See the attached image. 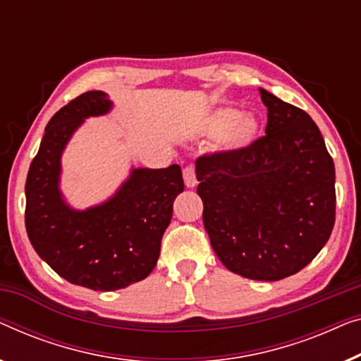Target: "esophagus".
Masks as SVG:
<instances>
[{"mask_svg": "<svg viewBox=\"0 0 361 361\" xmlns=\"http://www.w3.org/2000/svg\"><path fill=\"white\" fill-rule=\"evenodd\" d=\"M184 180H185V185L187 187H195L198 182H197V176H195V169H193V166H185L184 168Z\"/></svg>", "mask_w": 361, "mask_h": 361, "instance_id": "obj_1", "label": "esophagus"}]
</instances>
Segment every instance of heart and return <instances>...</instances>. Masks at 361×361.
I'll return each instance as SVG.
<instances>
[{
    "mask_svg": "<svg viewBox=\"0 0 361 361\" xmlns=\"http://www.w3.org/2000/svg\"><path fill=\"white\" fill-rule=\"evenodd\" d=\"M257 132V120L233 107H224L213 112L207 122V133L212 137H221V145L226 149L245 148L254 142Z\"/></svg>",
    "mask_w": 361,
    "mask_h": 361,
    "instance_id": "1",
    "label": "heart"
}]
</instances>
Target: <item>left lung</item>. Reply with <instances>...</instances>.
I'll list each match as a JSON object with an SVG mask.
<instances>
[{
  "instance_id": "8db88e82",
  "label": "left lung",
  "mask_w": 361,
  "mask_h": 361,
  "mask_svg": "<svg viewBox=\"0 0 361 361\" xmlns=\"http://www.w3.org/2000/svg\"><path fill=\"white\" fill-rule=\"evenodd\" d=\"M265 135L195 161L203 224L224 267L250 280L295 275L319 254L336 223V168L300 107L259 90Z\"/></svg>"
}]
</instances>
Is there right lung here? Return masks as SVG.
<instances>
[{
	"instance_id": "obj_1",
	"label": "right lung",
	"mask_w": 361,
	"mask_h": 361,
	"mask_svg": "<svg viewBox=\"0 0 361 361\" xmlns=\"http://www.w3.org/2000/svg\"><path fill=\"white\" fill-rule=\"evenodd\" d=\"M111 109L102 91L81 94L45 127L25 180V229L47 264L73 285L96 291L125 288L146 279L159 257L172 203L184 190L177 164L133 169L116 197L101 207L75 212L59 190L60 156L82 118Z\"/></svg>"
}]
</instances>
